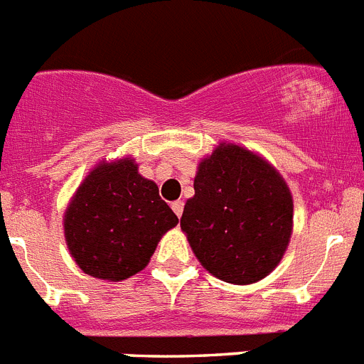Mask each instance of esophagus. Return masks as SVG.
<instances>
[{
  "label": "esophagus",
  "mask_w": 364,
  "mask_h": 364,
  "mask_svg": "<svg viewBox=\"0 0 364 364\" xmlns=\"http://www.w3.org/2000/svg\"><path fill=\"white\" fill-rule=\"evenodd\" d=\"M183 208H185V203H183L181 199H178V201H174V203H172V210L176 212V215H178V218H181V214H183Z\"/></svg>",
  "instance_id": "34e87169"
}]
</instances>
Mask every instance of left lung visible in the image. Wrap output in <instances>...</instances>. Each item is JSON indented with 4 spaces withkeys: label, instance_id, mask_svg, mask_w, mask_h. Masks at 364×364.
I'll list each match as a JSON object with an SVG mask.
<instances>
[{
    "label": "left lung",
    "instance_id": "8db88e82",
    "mask_svg": "<svg viewBox=\"0 0 364 364\" xmlns=\"http://www.w3.org/2000/svg\"><path fill=\"white\" fill-rule=\"evenodd\" d=\"M181 230L203 268L232 284L267 277L283 259L294 199L283 176L259 154L219 143L199 161Z\"/></svg>",
    "mask_w": 364,
    "mask_h": 364
}]
</instances>
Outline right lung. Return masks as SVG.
Segmentation results:
<instances>
[{
  "instance_id": "right-lung-1",
  "label": "right lung",
  "mask_w": 364,
  "mask_h": 364,
  "mask_svg": "<svg viewBox=\"0 0 364 364\" xmlns=\"http://www.w3.org/2000/svg\"><path fill=\"white\" fill-rule=\"evenodd\" d=\"M179 223L158 185L134 158L97 163L70 198L65 241L77 267L103 281H123L149 264L163 235Z\"/></svg>"
}]
</instances>
